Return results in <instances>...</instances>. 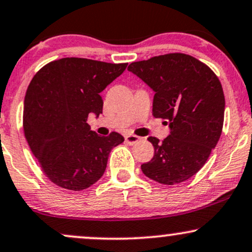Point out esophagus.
Masks as SVG:
<instances>
[{
    "label": "esophagus",
    "mask_w": 252,
    "mask_h": 252,
    "mask_svg": "<svg viewBox=\"0 0 252 252\" xmlns=\"http://www.w3.org/2000/svg\"><path fill=\"white\" fill-rule=\"evenodd\" d=\"M139 139H141V137H138V136H136V135H126V142L130 145L137 143Z\"/></svg>",
    "instance_id": "obj_1"
}]
</instances>
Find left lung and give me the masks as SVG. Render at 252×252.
Wrapping results in <instances>:
<instances>
[{
  "label": "left lung",
  "instance_id": "8db88e82",
  "mask_svg": "<svg viewBox=\"0 0 252 252\" xmlns=\"http://www.w3.org/2000/svg\"><path fill=\"white\" fill-rule=\"evenodd\" d=\"M128 70L155 92L153 115L170 126L162 142L148 138L155 154L141 165L142 171L165 186L189 180L205 164L222 134L225 98L220 80L207 64L181 53L132 62Z\"/></svg>",
  "mask_w": 252,
  "mask_h": 252
}]
</instances>
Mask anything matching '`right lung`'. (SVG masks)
<instances>
[{"label":"right lung","instance_id":"obj_1","mask_svg":"<svg viewBox=\"0 0 252 252\" xmlns=\"http://www.w3.org/2000/svg\"><path fill=\"white\" fill-rule=\"evenodd\" d=\"M128 63L65 57L36 72L24 97L23 130L42 171L56 186L81 191L104 174L111 149L124 141L113 131L102 137L88 116L102 114L99 93Z\"/></svg>","mask_w":252,"mask_h":252}]
</instances>
